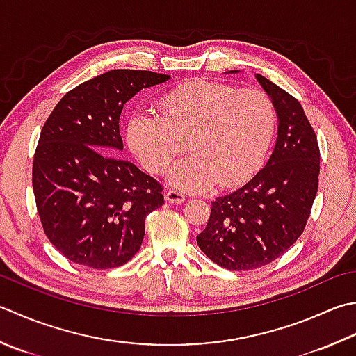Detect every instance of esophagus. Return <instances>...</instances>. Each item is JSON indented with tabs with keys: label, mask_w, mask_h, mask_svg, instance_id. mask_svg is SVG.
<instances>
[{
	"label": "esophagus",
	"mask_w": 356,
	"mask_h": 356,
	"mask_svg": "<svg viewBox=\"0 0 356 356\" xmlns=\"http://www.w3.org/2000/svg\"><path fill=\"white\" fill-rule=\"evenodd\" d=\"M165 200L170 202V204H184L186 200V196L184 193H180L177 190H170L165 193Z\"/></svg>",
	"instance_id": "obj_1"
}]
</instances>
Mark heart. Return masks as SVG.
I'll return each instance as SVG.
<instances>
[{"label": "heart", "instance_id": "b5f03b06", "mask_svg": "<svg viewBox=\"0 0 356 356\" xmlns=\"http://www.w3.org/2000/svg\"><path fill=\"white\" fill-rule=\"evenodd\" d=\"M159 106L162 115L138 111L131 117L128 142L145 168L160 174L188 140L193 154L170 172V182L184 191L245 182L266 156L276 123L266 92L205 79L171 89Z\"/></svg>", "mask_w": 356, "mask_h": 356}]
</instances>
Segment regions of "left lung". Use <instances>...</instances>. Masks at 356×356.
<instances>
[{"mask_svg":"<svg viewBox=\"0 0 356 356\" xmlns=\"http://www.w3.org/2000/svg\"><path fill=\"white\" fill-rule=\"evenodd\" d=\"M256 79L276 109L275 149L252 180L211 202L196 238L213 262L234 271L264 267L287 252L304 232L318 191L319 146L301 103L266 76Z\"/></svg>","mask_w":356,"mask_h":356,"instance_id":"obj_1","label":"left lung"}]
</instances>
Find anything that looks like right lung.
I'll list each match as a JSON object with an SVG mask.
<instances>
[{"instance_id": "right-lung-1", "label": "right lung", "mask_w": 356, "mask_h": 356, "mask_svg": "<svg viewBox=\"0 0 356 356\" xmlns=\"http://www.w3.org/2000/svg\"><path fill=\"white\" fill-rule=\"evenodd\" d=\"M170 75L114 69L63 97L35 149L32 186L47 239L69 261L95 270L120 267L140 250L145 219L163 205L162 185L123 149V104Z\"/></svg>"}]
</instances>
